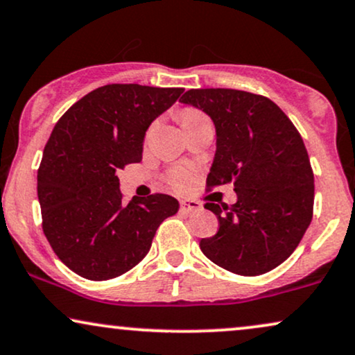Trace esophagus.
I'll use <instances>...</instances> for the list:
<instances>
[{
  "label": "esophagus",
  "mask_w": 355,
  "mask_h": 355,
  "mask_svg": "<svg viewBox=\"0 0 355 355\" xmlns=\"http://www.w3.org/2000/svg\"><path fill=\"white\" fill-rule=\"evenodd\" d=\"M201 209V205L195 200H182L180 201V213L183 214H191Z\"/></svg>",
  "instance_id": "34e87169"
}]
</instances>
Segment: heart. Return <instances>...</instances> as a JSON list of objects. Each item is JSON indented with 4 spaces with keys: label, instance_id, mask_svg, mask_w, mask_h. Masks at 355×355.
I'll use <instances>...</instances> for the list:
<instances>
[{
    "label": "heart",
    "instance_id": "1",
    "mask_svg": "<svg viewBox=\"0 0 355 355\" xmlns=\"http://www.w3.org/2000/svg\"><path fill=\"white\" fill-rule=\"evenodd\" d=\"M205 118L206 116L201 113V111L191 110V107H185V110L180 111V121H182L183 128L188 124L196 123V121H200V119H205ZM168 182H170V185H172L173 188H177V190H185V188L188 187V183H190V173H188L187 170L177 168L170 173Z\"/></svg>",
    "mask_w": 355,
    "mask_h": 355
}]
</instances>
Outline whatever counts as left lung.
I'll use <instances>...</instances> for the list:
<instances>
[{"instance_id":"8db88e82","label":"left lung","mask_w":355,"mask_h":355,"mask_svg":"<svg viewBox=\"0 0 355 355\" xmlns=\"http://www.w3.org/2000/svg\"><path fill=\"white\" fill-rule=\"evenodd\" d=\"M182 103L203 110L216 128L206 188L234 185L237 201L206 203L219 230L200 241L211 262L254 277L298 248L313 218L315 175L303 139L275 103L231 88L188 89Z\"/></svg>"}]
</instances>
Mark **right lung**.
<instances>
[{"label":"right lung","instance_id":"obj_1","mask_svg":"<svg viewBox=\"0 0 355 355\" xmlns=\"http://www.w3.org/2000/svg\"><path fill=\"white\" fill-rule=\"evenodd\" d=\"M183 88L113 83L58 119L37 170L42 230L57 257L88 280H110L149 252L157 227L178 211L170 195L123 203L116 172L142 160L146 131Z\"/></svg>","mask_w":355,"mask_h":355}]
</instances>
